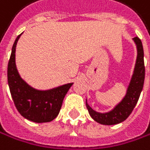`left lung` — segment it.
Segmentation results:
<instances>
[{
	"instance_id": "1",
	"label": "left lung",
	"mask_w": 150,
	"mask_h": 150,
	"mask_svg": "<svg viewBox=\"0 0 150 150\" xmlns=\"http://www.w3.org/2000/svg\"><path fill=\"white\" fill-rule=\"evenodd\" d=\"M134 42L137 46V60L134 68L133 74L129 84V87L126 93V95L122 101L118 103L111 112L101 113L97 112L88 105L86 102V107L89 112L90 116L100 124L103 125H114L122 122L125 120L129 114L133 111L136 106L140 93L143 88L144 79H145V66H144V51L141 40L135 37L133 38Z\"/></svg>"
}]
</instances>
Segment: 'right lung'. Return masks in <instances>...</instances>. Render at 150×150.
Masks as SVG:
<instances>
[{
  "mask_svg": "<svg viewBox=\"0 0 150 150\" xmlns=\"http://www.w3.org/2000/svg\"><path fill=\"white\" fill-rule=\"evenodd\" d=\"M17 37L12 46L8 63V83L14 104L18 112L25 119L42 123L53 120L59 113L64 98L73 83H67L47 91H40L28 85L18 73L15 64Z\"/></svg>",
  "mask_w": 150,
  "mask_h": 150,
  "instance_id": "1",
  "label": "right lung"
}]
</instances>
